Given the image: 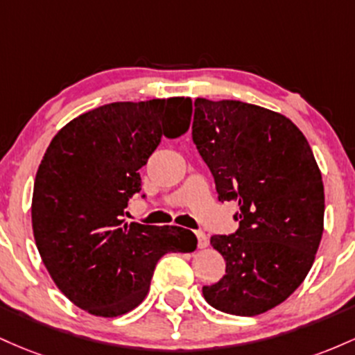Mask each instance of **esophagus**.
Here are the masks:
<instances>
[{"mask_svg": "<svg viewBox=\"0 0 355 355\" xmlns=\"http://www.w3.org/2000/svg\"><path fill=\"white\" fill-rule=\"evenodd\" d=\"M196 238H198V248H206V246H208L209 240L202 231H196Z\"/></svg>", "mask_w": 355, "mask_h": 355, "instance_id": "1", "label": "esophagus"}]
</instances>
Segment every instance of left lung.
<instances>
[{
    "label": "left lung",
    "mask_w": 355,
    "mask_h": 355,
    "mask_svg": "<svg viewBox=\"0 0 355 355\" xmlns=\"http://www.w3.org/2000/svg\"><path fill=\"white\" fill-rule=\"evenodd\" d=\"M193 142L220 201H236L234 233L214 234L226 273L206 302L253 317L280 305L312 268L324 233V182L305 135L285 115L240 101H194Z\"/></svg>",
    "instance_id": "left-lung-1"
}]
</instances>
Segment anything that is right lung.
Listing matches in <instances>:
<instances>
[{"instance_id":"add662e5","label":"right lung","mask_w":355,"mask_h":355,"mask_svg":"<svg viewBox=\"0 0 355 355\" xmlns=\"http://www.w3.org/2000/svg\"><path fill=\"white\" fill-rule=\"evenodd\" d=\"M191 112L184 97L107 103L69 122L42 159L31 201L40 257L63 295L92 315L130 312L161 257L196 248L189 230L124 220L141 193L139 169L162 135L189 129Z\"/></svg>"}]
</instances>
